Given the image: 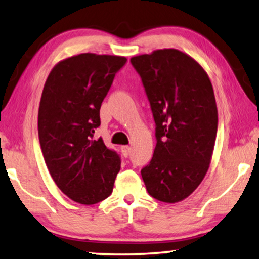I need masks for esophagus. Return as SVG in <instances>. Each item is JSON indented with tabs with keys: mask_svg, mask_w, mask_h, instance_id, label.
I'll return each mask as SVG.
<instances>
[{
	"mask_svg": "<svg viewBox=\"0 0 259 259\" xmlns=\"http://www.w3.org/2000/svg\"><path fill=\"white\" fill-rule=\"evenodd\" d=\"M121 153L123 157H128L131 153V147L130 146H121Z\"/></svg>",
	"mask_w": 259,
	"mask_h": 259,
	"instance_id": "1",
	"label": "esophagus"
}]
</instances>
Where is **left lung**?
<instances>
[{"instance_id":"left-lung-1","label":"left lung","mask_w":259,"mask_h":259,"mask_svg":"<svg viewBox=\"0 0 259 259\" xmlns=\"http://www.w3.org/2000/svg\"><path fill=\"white\" fill-rule=\"evenodd\" d=\"M155 122L153 158L141 169L151 197L175 204L192 194L213 154L218 111L206 70L175 48L133 56Z\"/></svg>"}]
</instances>
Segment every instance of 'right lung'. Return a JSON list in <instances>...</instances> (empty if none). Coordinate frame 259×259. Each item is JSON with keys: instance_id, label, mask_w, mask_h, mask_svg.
Returning a JSON list of instances; mask_svg holds the SVG:
<instances>
[{"instance_id": "obj_1", "label": "right lung", "mask_w": 259, "mask_h": 259, "mask_svg": "<svg viewBox=\"0 0 259 259\" xmlns=\"http://www.w3.org/2000/svg\"><path fill=\"white\" fill-rule=\"evenodd\" d=\"M127 59L94 53L63 59L46 80L38 107V139L56 186L69 199L93 205L111 196L120 158L102 138L100 107Z\"/></svg>"}]
</instances>
